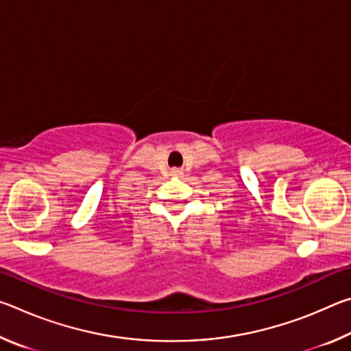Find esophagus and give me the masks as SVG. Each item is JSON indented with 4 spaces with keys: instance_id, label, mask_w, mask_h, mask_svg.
Masks as SVG:
<instances>
[{
    "instance_id": "34e87169",
    "label": "esophagus",
    "mask_w": 351,
    "mask_h": 351,
    "mask_svg": "<svg viewBox=\"0 0 351 351\" xmlns=\"http://www.w3.org/2000/svg\"><path fill=\"white\" fill-rule=\"evenodd\" d=\"M171 173H173V176H181V175H182V170H180V169H175L173 171H171Z\"/></svg>"
}]
</instances>
